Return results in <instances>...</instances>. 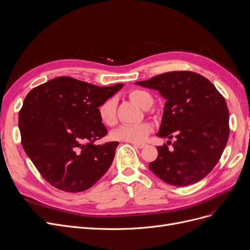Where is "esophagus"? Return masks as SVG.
Wrapping results in <instances>:
<instances>
[{"label":"esophagus","mask_w":250,"mask_h":250,"mask_svg":"<svg viewBox=\"0 0 250 250\" xmlns=\"http://www.w3.org/2000/svg\"><path fill=\"white\" fill-rule=\"evenodd\" d=\"M133 146H134L135 147H138V148H144V147L146 146L145 144H133Z\"/></svg>","instance_id":"34e87169"}]
</instances>
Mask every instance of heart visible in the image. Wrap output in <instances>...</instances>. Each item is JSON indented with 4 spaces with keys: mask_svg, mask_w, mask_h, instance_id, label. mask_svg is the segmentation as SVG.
Wrapping results in <instances>:
<instances>
[{
    "mask_svg": "<svg viewBox=\"0 0 250 250\" xmlns=\"http://www.w3.org/2000/svg\"><path fill=\"white\" fill-rule=\"evenodd\" d=\"M128 96L130 100L133 101L140 108L146 109V106L152 103L150 94L141 89L130 90ZM98 113L101 122L105 126H113L116 123L117 113V102L111 98L103 102L98 108ZM152 126L147 122H142L132 125H122L118 127L112 132L111 136L115 140H120L130 144H140L145 141L146 136L151 132Z\"/></svg>",
    "mask_w": 250,
    "mask_h": 250,
    "instance_id": "obj_1",
    "label": "heart"
}]
</instances>
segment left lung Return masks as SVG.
<instances>
[{
  "label": "left lung",
  "mask_w": 250,
  "mask_h": 250,
  "mask_svg": "<svg viewBox=\"0 0 250 250\" xmlns=\"http://www.w3.org/2000/svg\"><path fill=\"white\" fill-rule=\"evenodd\" d=\"M136 84L157 89L167 100L159 137H173L172 149L158 147L149 170L170 185L187 186L215 168L229 138V110L212 83L192 71H172Z\"/></svg>",
  "instance_id": "8db88e82"
}]
</instances>
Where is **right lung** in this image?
I'll return each mask as SVG.
<instances>
[{
  "instance_id": "1",
  "label": "right lung",
  "mask_w": 250,
  "mask_h": 250,
  "mask_svg": "<svg viewBox=\"0 0 250 250\" xmlns=\"http://www.w3.org/2000/svg\"><path fill=\"white\" fill-rule=\"evenodd\" d=\"M122 86L62 76L27 93L18 119L21 145L46 182L65 192H81L108 171L119 142L96 144L108 133L98 108Z\"/></svg>"
}]
</instances>
